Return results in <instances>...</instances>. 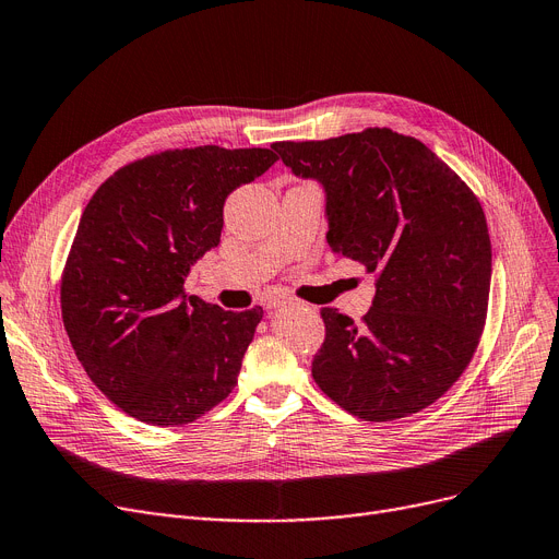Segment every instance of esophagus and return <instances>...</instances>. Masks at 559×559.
Returning <instances> with one entry per match:
<instances>
[{
	"label": "esophagus",
	"mask_w": 559,
	"mask_h": 559,
	"mask_svg": "<svg viewBox=\"0 0 559 559\" xmlns=\"http://www.w3.org/2000/svg\"><path fill=\"white\" fill-rule=\"evenodd\" d=\"M283 304H287V301H283V299H278V297H270V299L262 301V306L270 308V310H272V308H278V306H283Z\"/></svg>",
	"instance_id": "34e87169"
}]
</instances>
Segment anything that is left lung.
Instances as JSON below:
<instances>
[{
	"instance_id": "left-lung-1",
	"label": "left lung",
	"mask_w": 559,
	"mask_h": 559,
	"mask_svg": "<svg viewBox=\"0 0 559 559\" xmlns=\"http://www.w3.org/2000/svg\"><path fill=\"white\" fill-rule=\"evenodd\" d=\"M272 148L324 187L329 247L377 274L360 324L320 310L314 383L362 420L418 414L464 374L487 322L491 239L477 197L423 141L388 128Z\"/></svg>"
}]
</instances>
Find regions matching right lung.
<instances>
[{
    "label": "right lung",
    "mask_w": 559,
    "mask_h": 559,
    "mask_svg": "<svg viewBox=\"0 0 559 559\" xmlns=\"http://www.w3.org/2000/svg\"><path fill=\"white\" fill-rule=\"evenodd\" d=\"M278 155L176 148L136 159L88 201L61 276V318L91 381L157 427L199 420L237 383L262 308L185 295L191 264L219 247L224 203Z\"/></svg>",
    "instance_id": "add662e5"
}]
</instances>
